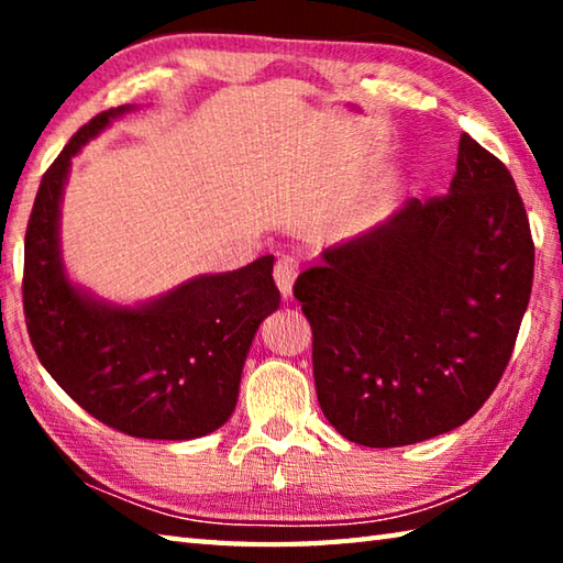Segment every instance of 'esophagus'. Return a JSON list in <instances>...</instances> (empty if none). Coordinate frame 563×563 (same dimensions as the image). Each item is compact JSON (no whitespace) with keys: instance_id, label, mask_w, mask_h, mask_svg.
Returning a JSON list of instances; mask_svg holds the SVG:
<instances>
[{"instance_id":"34e87169","label":"esophagus","mask_w":563,"mask_h":563,"mask_svg":"<svg viewBox=\"0 0 563 563\" xmlns=\"http://www.w3.org/2000/svg\"><path fill=\"white\" fill-rule=\"evenodd\" d=\"M298 271H300V265H298V261L290 258V255H283V258H278V263H275L273 278H275V285H278V290L285 300L290 298L292 283H295V278H298Z\"/></svg>"}]
</instances>
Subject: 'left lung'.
Returning <instances> with one entry per match:
<instances>
[{
    "label": "left lung",
    "instance_id": "1",
    "mask_svg": "<svg viewBox=\"0 0 563 563\" xmlns=\"http://www.w3.org/2000/svg\"><path fill=\"white\" fill-rule=\"evenodd\" d=\"M533 241L507 166L462 133L450 194L409 201L295 280L328 422L362 446L464 424L507 369Z\"/></svg>",
    "mask_w": 563,
    "mask_h": 563
}]
</instances>
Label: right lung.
Returning <instances> with one entry per match:
<instances>
[{
	"label": "right lung",
	"mask_w": 563,
	"mask_h": 563,
	"mask_svg": "<svg viewBox=\"0 0 563 563\" xmlns=\"http://www.w3.org/2000/svg\"><path fill=\"white\" fill-rule=\"evenodd\" d=\"M131 109L93 117L42 178L24 238L26 330L46 373L99 422L141 440H196L233 415L255 330L280 305L275 258L198 275L139 305L69 280L59 218L71 158Z\"/></svg>",
	"instance_id": "obj_1"
}]
</instances>
